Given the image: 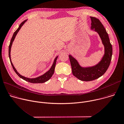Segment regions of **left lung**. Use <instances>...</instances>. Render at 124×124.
Here are the masks:
<instances>
[{"instance_id": "8db88e82", "label": "left lung", "mask_w": 124, "mask_h": 124, "mask_svg": "<svg viewBox=\"0 0 124 124\" xmlns=\"http://www.w3.org/2000/svg\"><path fill=\"white\" fill-rule=\"evenodd\" d=\"M92 20V29L98 33L105 47V54L102 60L96 66L82 68L77 60L70 55L69 58L73 75L81 81H90L102 76L108 70L111 60L112 54V45L109 41L108 33L100 21L95 17L90 16Z\"/></svg>"}]
</instances>
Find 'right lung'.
I'll use <instances>...</instances> for the list:
<instances>
[{
  "label": "right lung",
  "instance_id": "obj_1",
  "mask_svg": "<svg viewBox=\"0 0 124 124\" xmlns=\"http://www.w3.org/2000/svg\"><path fill=\"white\" fill-rule=\"evenodd\" d=\"M27 21V20H25L24 21H23L19 25L18 28L15 31V32L14 33V34L12 36V38L11 40V42L9 45V58L10 60V62L11 63V65L12 66V67L14 70V71L16 72V73L18 75V76H19L21 78L23 79V80L28 81L29 82H30V83H44V82L48 81L51 78V77L53 76V74L54 73V69H55V64H56V60L57 58L58 57V56H56V58H55L54 63L51 67V68L50 69V70L49 71H48L47 72H46L45 74H44L43 75H41L40 76H39L38 77L36 78H27L25 77L24 76H22L21 75H20L16 70V69H15V68L14 67L12 61H11V47L13 44V41L16 37V35L17 32H18V31H19V30L20 29V28H21V27L23 26V25L25 23V22Z\"/></svg>",
  "mask_w": 124,
  "mask_h": 124
}]
</instances>
